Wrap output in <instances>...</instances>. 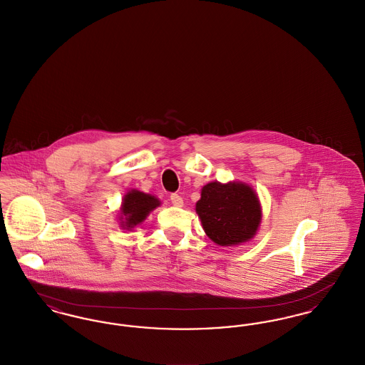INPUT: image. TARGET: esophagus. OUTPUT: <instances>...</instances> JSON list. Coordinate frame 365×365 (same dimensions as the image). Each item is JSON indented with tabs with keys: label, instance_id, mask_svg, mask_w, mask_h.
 <instances>
[{
	"label": "esophagus",
	"instance_id": "obj_1",
	"mask_svg": "<svg viewBox=\"0 0 365 365\" xmlns=\"http://www.w3.org/2000/svg\"><path fill=\"white\" fill-rule=\"evenodd\" d=\"M171 202L174 207H183V198L179 194H171Z\"/></svg>",
	"mask_w": 365,
	"mask_h": 365
}]
</instances>
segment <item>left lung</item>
Instances as JSON below:
<instances>
[{
	"instance_id": "1",
	"label": "left lung",
	"mask_w": 365,
	"mask_h": 365,
	"mask_svg": "<svg viewBox=\"0 0 365 365\" xmlns=\"http://www.w3.org/2000/svg\"><path fill=\"white\" fill-rule=\"evenodd\" d=\"M195 212L209 238L219 246L249 242L259 231L262 209L255 189L245 182H210L201 189Z\"/></svg>"
}]
</instances>
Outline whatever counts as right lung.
<instances>
[{
  "instance_id": "obj_1",
  "label": "right lung",
  "mask_w": 365,
  "mask_h": 365,
  "mask_svg": "<svg viewBox=\"0 0 365 365\" xmlns=\"http://www.w3.org/2000/svg\"><path fill=\"white\" fill-rule=\"evenodd\" d=\"M160 200L148 192L131 189L124 194L119 210V225L123 230L131 231L142 225L152 210L160 207Z\"/></svg>"
}]
</instances>
